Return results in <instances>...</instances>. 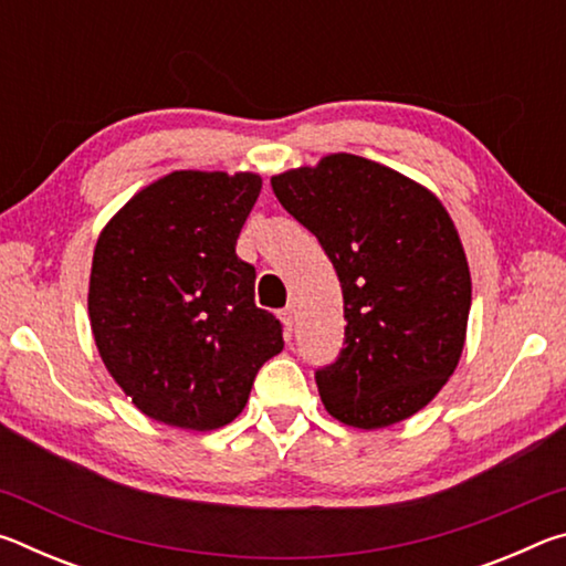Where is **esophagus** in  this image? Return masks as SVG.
Instances as JSON below:
<instances>
[{
	"instance_id": "esophagus-1",
	"label": "esophagus",
	"mask_w": 566,
	"mask_h": 566,
	"mask_svg": "<svg viewBox=\"0 0 566 566\" xmlns=\"http://www.w3.org/2000/svg\"><path fill=\"white\" fill-rule=\"evenodd\" d=\"M280 319H282V327H284V332H286V334H292V329H294V322H296V312H294V306H284V310L280 312Z\"/></svg>"
}]
</instances>
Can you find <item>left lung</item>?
Masks as SVG:
<instances>
[{
    "mask_svg": "<svg viewBox=\"0 0 566 566\" xmlns=\"http://www.w3.org/2000/svg\"><path fill=\"white\" fill-rule=\"evenodd\" d=\"M319 239L344 294V349L317 371L324 409L381 429L424 409L454 375L472 304L457 227L432 189L347 151L272 177Z\"/></svg>",
    "mask_w": 566,
    "mask_h": 566,
    "instance_id": "1",
    "label": "left lung"
}]
</instances>
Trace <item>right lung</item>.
<instances>
[{"label": "right lung", "mask_w": 566, "mask_h": 566, "mask_svg": "<svg viewBox=\"0 0 566 566\" xmlns=\"http://www.w3.org/2000/svg\"><path fill=\"white\" fill-rule=\"evenodd\" d=\"M254 171L179 169L139 189L99 232L90 324L104 367L142 415L209 432L234 421L282 327L254 304L234 252L260 197Z\"/></svg>", "instance_id": "1"}]
</instances>
